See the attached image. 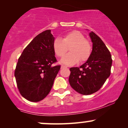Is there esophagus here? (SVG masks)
Returning <instances> with one entry per match:
<instances>
[{"instance_id": "esophagus-1", "label": "esophagus", "mask_w": 128, "mask_h": 128, "mask_svg": "<svg viewBox=\"0 0 128 128\" xmlns=\"http://www.w3.org/2000/svg\"><path fill=\"white\" fill-rule=\"evenodd\" d=\"M64 67H66V66H61V68H64Z\"/></svg>"}]
</instances>
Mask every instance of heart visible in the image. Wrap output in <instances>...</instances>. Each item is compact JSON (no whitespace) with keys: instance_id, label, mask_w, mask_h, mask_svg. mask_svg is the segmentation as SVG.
Returning <instances> with one entry per match:
<instances>
[{"instance_id":"b5f03b06","label":"heart","mask_w":128,"mask_h":128,"mask_svg":"<svg viewBox=\"0 0 128 128\" xmlns=\"http://www.w3.org/2000/svg\"><path fill=\"white\" fill-rule=\"evenodd\" d=\"M70 48V52L61 60V63L73 66L80 61H86L92 53V46L82 33L72 31L66 34L62 40L56 38L53 42L54 52L58 56L62 57Z\"/></svg>"}]
</instances>
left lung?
<instances>
[{
	"label": "left lung",
	"mask_w": 128,
	"mask_h": 128,
	"mask_svg": "<svg viewBox=\"0 0 128 128\" xmlns=\"http://www.w3.org/2000/svg\"><path fill=\"white\" fill-rule=\"evenodd\" d=\"M92 49L89 58L80 67L70 68L69 83L83 95L94 93L104 84L111 73L112 58L103 41L93 32H90Z\"/></svg>",
	"instance_id": "obj_1"
}]
</instances>
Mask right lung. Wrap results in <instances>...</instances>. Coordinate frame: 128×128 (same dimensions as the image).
<instances>
[{
    "mask_svg": "<svg viewBox=\"0 0 128 128\" xmlns=\"http://www.w3.org/2000/svg\"><path fill=\"white\" fill-rule=\"evenodd\" d=\"M51 30L36 36L18 58L14 73L17 87L22 96L30 102H39L50 92L60 66L56 62Z\"/></svg>",
    "mask_w": 128,
    "mask_h": 128,
    "instance_id": "1",
    "label": "right lung"
}]
</instances>
